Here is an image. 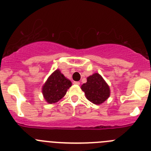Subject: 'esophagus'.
<instances>
[{"instance_id":"esophagus-1","label":"esophagus","mask_w":151,"mask_h":151,"mask_svg":"<svg viewBox=\"0 0 151 151\" xmlns=\"http://www.w3.org/2000/svg\"><path fill=\"white\" fill-rule=\"evenodd\" d=\"M73 84H74V85H80V82H73Z\"/></svg>"}]
</instances>
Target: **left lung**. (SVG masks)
Returning <instances> with one entry per match:
<instances>
[{"mask_svg": "<svg viewBox=\"0 0 151 151\" xmlns=\"http://www.w3.org/2000/svg\"><path fill=\"white\" fill-rule=\"evenodd\" d=\"M81 88L85 92L86 98L94 104H101L110 94L109 85L98 73L88 77L87 82L83 84Z\"/></svg>", "mask_w": 151, "mask_h": 151, "instance_id": "obj_1", "label": "left lung"}]
</instances>
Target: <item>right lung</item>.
Masks as SVG:
<instances>
[{
    "mask_svg": "<svg viewBox=\"0 0 151 151\" xmlns=\"http://www.w3.org/2000/svg\"><path fill=\"white\" fill-rule=\"evenodd\" d=\"M72 82L64 76L59 69L50 75L42 88V94L45 101L54 104L62 99L71 87Z\"/></svg>",
    "mask_w": 151,
    "mask_h": 151,
    "instance_id": "right-lung-1",
    "label": "right lung"
}]
</instances>
